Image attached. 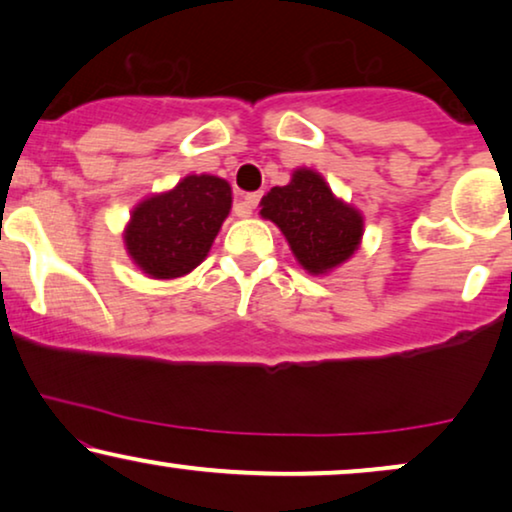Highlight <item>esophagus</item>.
<instances>
[{
	"mask_svg": "<svg viewBox=\"0 0 512 512\" xmlns=\"http://www.w3.org/2000/svg\"><path fill=\"white\" fill-rule=\"evenodd\" d=\"M260 201H262V192H250V194H245V199H243L245 208H248V210L260 206Z\"/></svg>",
	"mask_w": 512,
	"mask_h": 512,
	"instance_id": "1",
	"label": "esophagus"
}]
</instances>
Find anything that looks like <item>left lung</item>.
I'll return each instance as SVG.
<instances>
[{
	"mask_svg": "<svg viewBox=\"0 0 512 512\" xmlns=\"http://www.w3.org/2000/svg\"><path fill=\"white\" fill-rule=\"evenodd\" d=\"M260 206L262 217L278 224L309 274H325L349 260L363 236L358 210L337 201L313 170H295L290 185L271 189Z\"/></svg>",
	"mask_w": 512,
	"mask_h": 512,
	"instance_id": "1",
	"label": "left lung"
}]
</instances>
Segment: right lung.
<instances>
[{
    "instance_id": "obj_1",
    "label": "right lung",
    "mask_w": 512,
    "mask_h": 512,
    "mask_svg": "<svg viewBox=\"0 0 512 512\" xmlns=\"http://www.w3.org/2000/svg\"><path fill=\"white\" fill-rule=\"evenodd\" d=\"M231 208V187L215 175H189L133 210L124 241L152 278L185 276L206 260Z\"/></svg>"
}]
</instances>
